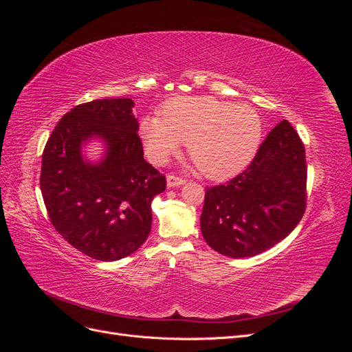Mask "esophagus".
<instances>
[{
  "label": "esophagus",
  "instance_id": "34e87169",
  "mask_svg": "<svg viewBox=\"0 0 352 352\" xmlns=\"http://www.w3.org/2000/svg\"><path fill=\"white\" fill-rule=\"evenodd\" d=\"M185 180L179 176L175 175H168L167 176V188H177L180 185H184Z\"/></svg>",
  "mask_w": 352,
  "mask_h": 352
}]
</instances>
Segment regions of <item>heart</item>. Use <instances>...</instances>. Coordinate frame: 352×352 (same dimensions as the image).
<instances>
[{
    "label": "heart",
    "mask_w": 352,
    "mask_h": 352,
    "mask_svg": "<svg viewBox=\"0 0 352 352\" xmlns=\"http://www.w3.org/2000/svg\"><path fill=\"white\" fill-rule=\"evenodd\" d=\"M263 120L248 104L214 97H182L168 101L163 117L150 114L140 123V138L151 162L164 164L184 142L201 173L214 180L238 175L258 151Z\"/></svg>",
    "instance_id": "obj_1"
}]
</instances>
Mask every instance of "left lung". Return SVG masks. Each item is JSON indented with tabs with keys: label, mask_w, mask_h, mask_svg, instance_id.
<instances>
[{
	"label": "left lung",
	"mask_w": 352,
	"mask_h": 352,
	"mask_svg": "<svg viewBox=\"0 0 352 352\" xmlns=\"http://www.w3.org/2000/svg\"><path fill=\"white\" fill-rule=\"evenodd\" d=\"M307 164L287 120L273 127L245 172L207 188L201 232L219 254L254 257L285 239L305 211Z\"/></svg>",
	"instance_id": "1"
}]
</instances>
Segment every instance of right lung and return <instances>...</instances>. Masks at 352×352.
Instances as JSON below:
<instances>
[{
    "label": "right lung",
    "mask_w": 352,
    "mask_h": 352,
    "mask_svg": "<svg viewBox=\"0 0 352 352\" xmlns=\"http://www.w3.org/2000/svg\"><path fill=\"white\" fill-rule=\"evenodd\" d=\"M131 98L85 102L52 131L42 154L41 192L52 226L91 258L116 261L135 252L151 232V201L166 177L145 162ZM104 144L91 162L82 146Z\"/></svg>",
    "instance_id": "add662e5"
}]
</instances>
